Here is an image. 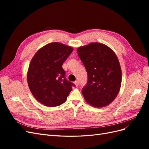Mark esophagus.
<instances>
[{"mask_svg":"<svg viewBox=\"0 0 149 149\" xmlns=\"http://www.w3.org/2000/svg\"><path fill=\"white\" fill-rule=\"evenodd\" d=\"M74 83L76 86H78L79 85V81H76Z\"/></svg>","mask_w":149,"mask_h":149,"instance_id":"esophagus-1","label":"esophagus"}]
</instances>
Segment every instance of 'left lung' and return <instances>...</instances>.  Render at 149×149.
<instances>
[{
	"instance_id": "left-lung-1",
	"label": "left lung",
	"mask_w": 149,
	"mask_h": 149,
	"mask_svg": "<svg viewBox=\"0 0 149 149\" xmlns=\"http://www.w3.org/2000/svg\"><path fill=\"white\" fill-rule=\"evenodd\" d=\"M78 55L87 71L88 79L82 89L85 101L95 107L107 106L120 91L121 68L118 57L104 44L91 43L77 49Z\"/></svg>"
}]
</instances>
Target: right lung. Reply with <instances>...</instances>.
I'll use <instances>...</instances> for the list:
<instances>
[{
    "label": "right lung",
    "mask_w": 149,
    "mask_h": 149,
    "mask_svg": "<svg viewBox=\"0 0 149 149\" xmlns=\"http://www.w3.org/2000/svg\"><path fill=\"white\" fill-rule=\"evenodd\" d=\"M73 48L52 42L40 48L31 59L27 72L29 89L40 103L48 107L63 104L74 86L65 78L62 65Z\"/></svg>",
    "instance_id": "add662e5"
}]
</instances>
